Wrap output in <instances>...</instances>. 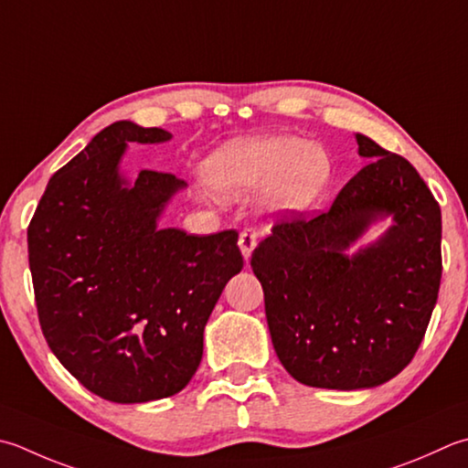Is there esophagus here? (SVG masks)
I'll list each match as a JSON object with an SVG mask.
<instances>
[{
  "label": "esophagus",
  "instance_id": "esophagus-1",
  "mask_svg": "<svg viewBox=\"0 0 468 468\" xmlns=\"http://www.w3.org/2000/svg\"><path fill=\"white\" fill-rule=\"evenodd\" d=\"M255 245H258V233H255L253 229H243L239 235V247H241V253L245 260L251 258Z\"/></svg>",
  "mask_w": 468,
  "mask_h": 468
}]
</instances>
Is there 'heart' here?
Instances as JSON below:
<instances>
[{"mask_svg": "<svg viewBox=\"0 0 468 468\" xmlns=\"http://www.w3.org/2000/svg\"><path fill=\"white\" fill-rule=\"evenodd\" d=\"M205 176L218 195L233 198L261 188L265 205L292 213L323 195L331 160L320 145L292 135L245 137L210 155Z\"/></svg>", "mask_w": 468, "mask_h": 468, "instance_id": "1", "label": "heart"}]
</instances>
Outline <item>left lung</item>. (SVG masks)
<instances>
[{"label":"left lung","mask_w":468,"mask_h":468,"mask_svg":"<svg viewBox=\"0 0 468 468\" xmlns=\"http://www.w3.org/2000/svg\"><path fill=\"white\" fill-rule=\"evenodd\" d=\"M371 158L326 213L271 227L251 268L265 296L273 349L296 381L365 389L414 359L442 278V217L411 164L356 133ZM394 217L381 240L346 256L378 218Z\"/></svg>","instance_id":"obj_1"}]
</instances>
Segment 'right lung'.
Segmentation results:
<instances>
[{
	"label": "right lung",
	"instance_id": "1",
	"mask_svg": "<svg viewBox=\"0 0 468 468\" xmlns=\"http://www.w3.org/2000/svg\"><path fill=\"white\" fill-rule=\"evenodd\" d=\"M160 127L115 122L50 178L27 227L36 308L50 351L72 378L115 404H144L186 388L225 283L243 268L237 231L160 229L186 186L119 162L130 142L160 144Z\"/></svg>",
	"mask_w": 468,
	"mask_h": 468
}]
</instances>
